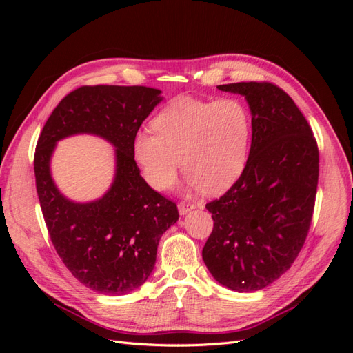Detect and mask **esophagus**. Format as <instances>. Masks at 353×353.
Here are the masks:
<instances>
[{"mask_svg": "<svg viewBox=\"0 0 353 353\" xmlns=\"http://www.w3.org/2000/svg\"><path fill=\"white\" fill-rule=\"evenodd\" d=\"M196 209V205L191 201H179L178 203V210H179V215H185L190 210Z\"/></svg>", "mask_w": 353, "mask_h": 353, "instance_id": "34e87169", "label": "esophagus"}]
</instances>
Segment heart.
<instances>
[{
  "instance_id": "b5f03b06",
  "label": "heart",
  "mask_w": 353,
  "mask_h": 353,
  "mask_svg": "<svg viewBox=\"0 0 353 353\" xmlns=\"http://www.w3.org/2000/svg\"><path fill=\"white\" fill-rule=\"evenodd\" d=\"M153 130L135 135L132 153L154 190L172 185L183 163L191 188L218 194L248 163L252 116L239 99H176L156 114Z\"/></svg>"
}]
</instances>
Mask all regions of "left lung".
<instances>
[{
  "mask_svg": "<svg viewBox=\"0 0 353 353\" xmlns=\"http://www.w3.org/2000/svg\"><path fill=\"white\" fill-rule=\"evenodd\" d=\"M218 88L248 100L252 144L240 178L206 205L213 230L201 254L218 283L256 292L279 280L303 248L315 206L318 145L302 112L276 85Z\"/></svg>",
  "mask_w": 353,
  "mask_h": 353,
  "instance_id": "1",
  "label": "left lung"
}]
</instances>
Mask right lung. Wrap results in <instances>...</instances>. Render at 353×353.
I'll return each mask as SVG.
<instances>
[{
	"label": "right lung",
	"instance_id": "add662e5",
	"mask_svg": "<svg viewBox=\"0 0 353 353\" xmlns=\"http://www.w3.org/2000/svg\"><path fill=\"white\" fill-rule=\"evenodd\" d=\"M160 100L156 88L85 85L59 103L38 138L37 193L50 239L74 279L97 293L121 296L144 284L160 237L179 216L175 203L145 183L132 153L138 130ZM74 133L99 134L117 147L115 181L95 202L68 201L49 174L55 143Z\"/></svg>",
	"mask_w": 353,
	"mask_h": 353
}]
</instances>
